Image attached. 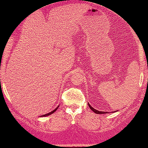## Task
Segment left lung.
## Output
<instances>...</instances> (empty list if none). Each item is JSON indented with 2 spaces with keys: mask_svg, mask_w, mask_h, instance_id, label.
<instances>
[{
  "mask_svg": "<svg viewBox=\"0 0 148 148\" xmlns=\"http://www.w3.org/2000/svg\"><path fill=\"white\" fill-rule=\"evenodd\" d=\"M88 106H89V107H90V108L91 110H92L94 112L96 113V114H106V113H108V112H102V111H99V110H96V109H94V108H93V107H92V106H91V105H90V104H89V103H88ZM114 112H115V111H114Z\"/></svg>",
  "mask_w": 148,
  "mask_h": 148,
  "instance_id": "8db88e82",
  "label": "left lung"
}]
</instances>
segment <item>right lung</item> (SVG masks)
<instances>
[{
    "instance_id": "add662e5",
    "label": "right lung",
    "mask_w": 148,
    "mask_h": 148,
    "mask_svg": "<svg viewBox=\"0 0 148 148\" xmlns=\"http://www.w3.org/2000/svg\"><path fill=\"white\" fill-rule=\"evenodd\" d=\"M58 107H59V105H58V106L57 107H56V108L55 109H54V110H53L52 111H51V112H49V113H47V114H43V115H42V116H40V117H44V116H49V115L52 114V113H54V112H55V111L58 109Z\"/></svg>"
}]
</instances>
